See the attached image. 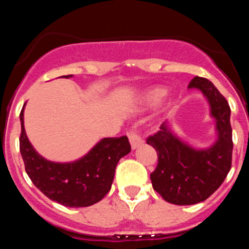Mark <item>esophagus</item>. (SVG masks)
Masks as SVG:
<instances>
[{"label": "esophagus", "mask_w": 249, "mask_h": 249, "mask_svg": "<svg viewBox=\"0 0 249 249\" xmlns=\"http://www.w3.org/2000/svg\"><path fill=\"white\" fill-rule=\"evenodd\" d=\"M128 139H130V144H131V147H132V150H136V148L142 146V142H144L141 137L134 132V131L128 132Z\"/></svg>", "instance_id": "obj_1"}]
</instances>
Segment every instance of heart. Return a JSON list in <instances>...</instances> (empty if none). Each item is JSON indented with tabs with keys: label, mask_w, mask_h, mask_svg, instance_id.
Wrapping results in <instances>:
<instances>
[{
	"label": "heart",
	"mask_w": 249,
	"mask_h": 249,
	"mask_svg": "<svg viewBox=\"0 0 249 249\" xmlns=\"http://www.w3.org/2000/svg\"><path fill=\"white\" fill-rule=\"evenodd\" d=\"M167 90L162 87H154L147 89L142 93L141 104L145 108H152L160 103L166 96Z\"/></svg>",
	"instance_id": "1"
}]
</instances>
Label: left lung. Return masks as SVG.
Wrapping results in <instances>:
<instances>
[{"instance_id": "1", "label": "left lung", "mask_w": 249, "mask_h": 249, "mask_svg": "<svg viewBox=\"0 0 249 249\" xmlns=\"http://www.w3.org/2000/svg\"><path fill=\"white\" fill-rule=\"evenodd\" d=\"M190 90L201 91L215 123V141L208 147H194L180 139L165 121L160 131L146 142L158 154V165L151 173L153 190L174 205H194L210 198L220 187L232 166L231 108L212 82L194 77Z\"/></svg>"}]
</instances>
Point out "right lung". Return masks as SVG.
<instances>
[{
    "mask_svg": "<svg viewBox=\"0 0 249 249\" xmlns=\"http://www.w3.org/2000/svg\"><path fill=\"white\" fill-rule=\"evenodd\" d=\"M70 78L72 75L63 76ZM24 107L19 113V151L34 185L53 201L67 207H88L101 201L110 191L118 161L131 152L126 136L103 138L89 152L69 162L51 161L42 157L28 139Z\"/></svg>",
    "mask_w": 249,
    "mask_h": 249,
    "instance_id": "1",
    "label": "right lung"
}]
</instances>
